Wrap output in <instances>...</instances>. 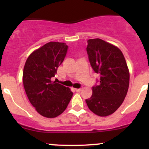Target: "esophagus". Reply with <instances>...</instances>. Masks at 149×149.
Wrapping results in <instances>:
<instances>
[{
  "label": "esophagus",
  "mask_w": 149,
  "mask_h": 149,
  "mask_svg": "<svg viewBox=\"0 0 149 149\" xmlns=\"http://www.w3.org/2000/svg\"><path fill=\"white\" fill-rule=\"evenodd\" d=\"M81 90H82V87H81V88H76V91H81Z\"/></svg>",
  "instance_id": "1"
}]
</instances>
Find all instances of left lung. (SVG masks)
Listing matches in <instances>:
<instances>
[{
    "label": "left lung",
    "instance_id": "1",
    "mask_svg": "<svg viewBox=\"0 0 149 149\" xmlns=\"http://www.w3.org/2000/svg\"><path fill=\"white\" fill-rule=\"evenodd\" d=\"M86 52L91 68L100 76L92 87V96L86 100L91 112L101 117L114 113L124 101L130 74L123 52L101 39L87 41Z\"/></svg>",
    "mask_w": 149,
    "mask_h": 149
}]
</instances>
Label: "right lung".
<instances>
[{
    "instance_id": "right-lung-1",
    "label": "right lung",
    "mask_w": 149,
    "mask_h": 149,
    "mask_svg": "<svg viewBox=\"0 0 149 149\" xmlns=\"http://www.w3.org/2000/svg\"><path fill=\"white\" fill-rule=\"evenodd\" d=\"M68 48L63 42L47 43L29 56L24 68L23 84L29 100L45 118H53L62 114L73 96L68 87L53 81Z\"/></svg>"
}]
</instances>
